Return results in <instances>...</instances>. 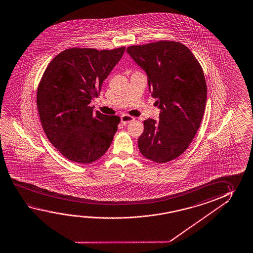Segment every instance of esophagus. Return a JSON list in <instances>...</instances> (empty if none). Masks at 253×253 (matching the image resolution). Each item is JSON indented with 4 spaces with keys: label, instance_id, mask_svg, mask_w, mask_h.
I'll return each mask as SVG.
<instances>
[{
    "label": "esophagus",
    "instance_id": "1",
    "mask_svg": "<svg viewBox=\"0 0 253 253\" xmlns=\"http://www.w3.org/2000/svg\"><path fill=\"white\" fill-rule=\"evenodd\" d=\"M134 120H135V118L133 116H128V115H126V114L121 116V123L123 125H128V123H130V122H132Z\"/></svg>",
    "mask_w": 253,
    "mask_h": 253
}]
</instances>
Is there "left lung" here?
<instances>
[{
  "label": "left lung",
  "mask_w": 253,
  "mask_h": 253,
  "mask_svg": "<svg viewBox=\"0 0 253 253\" xmlns=\"http://www.w3.org/2000/svg\"><path fill=\"white\" fill-rule=\"evenodd\" d=\"M127 53L145 71L161 109L160 120L144 121L138 148L150 161L170 162L188 148L203 118L207 88L202 67L180 42L130 46Z\"/></svg>",
  "instance_id": "1"
}]
</instances>
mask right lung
Listing matches in <instances>:
<instances>
[{"label": "right lung", "instance_id": "right-lung-1", "mask_svg": "<svg viewBox=\"0 0 253 253\" xmlns=\"http://www.w3.org/2000/svg\"><path fill=\"white\" fill-rule=\"evenodd\" d=\"M70 48L46 67L37 90L42 128L51 144L71 162L89 164L108 151L120 117L93 112L91 100L125 53Z\"/></svg>", "mask_w": 253, "mask_h": 253}]
</instances>
